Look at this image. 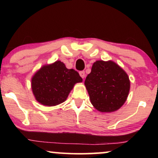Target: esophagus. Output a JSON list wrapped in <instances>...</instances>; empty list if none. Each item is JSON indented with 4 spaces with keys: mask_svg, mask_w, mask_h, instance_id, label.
<instances>
[{
    "mask_svg": "<svg viewBox=\"0 0 158 158\" xmlns=\"http://www.w3.org/2000/svg\"><path fill=\"white\" fill-rule=\"evenodd\" d=\"M80 75H81V77H83V78H84V77H85V71H81V72H80Z\"/></svg>",
    "mask_w": 158,
    "mask_h": 158,
    "instance_id": "34e87169",
    "label": "esophagus"
}]
</instances>
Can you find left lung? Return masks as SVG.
<instances>
[{
  "label": "left lung",
  "instance_id": "left-lung-1",
  "mask_svg": "<svg viewBox=\"0 0 158 158\" xmlns=\"http://www.w3.org/2000/svg\"><path fill=\"white\" fill-rule=\"evenodd\" d=\"M85 85L93 106L99 111L112 112L125 103L130 82L127 73L115 62L98 60L93 64Z\"/></svg>",
  "mask_w": 158,
  "mask_h": 158
}]
</instances>
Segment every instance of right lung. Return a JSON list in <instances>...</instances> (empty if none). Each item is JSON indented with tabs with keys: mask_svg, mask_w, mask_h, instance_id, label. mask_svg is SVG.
<instances>
[{
	"mask_svg": "<svg viewBox=\"0 0 158 158\" xmlns=\"http://www.w3.org/2000/svg\"><path fill=\"white\" fill-rule=\"evenodd\" d=\"M83 81L79 73L68 69L63 62L42 67L31 80L32 91L36 101L52 106L64 102L75 83Z\"/></svg>",
	"mask_w": 158,
	"mask_h": 158,
	"instance_id": "obj_1",
	"label": "right lung"
}]
</instances>
